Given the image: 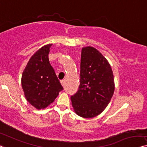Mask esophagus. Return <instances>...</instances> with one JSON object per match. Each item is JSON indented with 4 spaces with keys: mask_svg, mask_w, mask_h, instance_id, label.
Returning <instances> with one entry per match:
<instances>
[{
    "mask_svg": "<svg viewBox=\"0 0 147 147\" xmlns=\"http://www.w3.org/2000/svg\"><path fill=\"white\" fill-rule=\"evenodd\" d=\"M61 84H62V86H63L65 85V80H61Z\"/></svg>",
    "mask_w": 147,
    "mask_h": 147,
    "instance_id": "esophagus-1",
    "label": "esophagus"
}]
</instances>
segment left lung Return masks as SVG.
<instances>
[{"label": "left lung", "instance_id": "8db88e82", "mask_svg": "<svg viewBox=\"0 0 147 147\" xmlns=\"http://www.w3.org/2000/svg\"><path fill=\"white\" fill-rule=\"evenodd\" d=\"M80 86L71 99L76 114L92 118L106 108L114 92L112 70L101 53L92 47L82 49Z\"/></svg>", "mask_w": 147, "mask_h": 147}]
</instances>
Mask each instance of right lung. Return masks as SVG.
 Returning a JSON list of instances; mask_svg holds the SVG:
<instances>
[{
	"mask_svg": "<svg viewBox=\"0 0 147 147\" xmlns=\"http://www.w3.org/2000/svg\"><path fill=\"white\" fill-rule=\"evenodd\" d=\"M51 45H44L35 53L22 76V86L26 100L38 109L51 104L63 90L49 63L48 55Z\"/></svg>",
	"mask_w": 147,
	"mask_h": 147,
	"instance_id": "obj_1",
	"label": "right lung"
}]
</instances>
